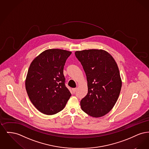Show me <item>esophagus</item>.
Returning <instances> with one entry per match:
<instances>
[{
    "mask_svg": "<svg viewBox=\"0 0 149 149\" xmlns=\"http://www.w3.org/2000/svg\"><path fill=\"white\" fill-rule=\"evenodd\" d=\"M72 90L73 93H75L76 91H77V88H73Z\"/></svg>",
    "mask_w": 149,
    "mask_h": 149,
    "instance_id": "obj_1",
    "label": "esophagus"
}]
</instances>
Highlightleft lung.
Returning a JSON list of instances; mask_svg holds the SVG:
<instances>
[{
  "label": "left lung",
  "mask_w": 149,
  "mask_h": 149,
  "mask_svg": "<svg viewBox=\"0 0 149 149\" xmlns=\"http://www.w3.org/2000/svg\"><path fill=\"white\" fill-rule=\"evenodd\" d=\"M75 55L88 82V93L80 101L81 108L93 117L104 116L113 108L120 94L122 80L117 64L105 50L77 51Z\"/></svg>",
  "instance_id": "left-lung-1"
}]
</instances>
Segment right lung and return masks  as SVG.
<instances>
[{"mask_svg": "<svg viewBox=\"0 0 149 149\" xmlns=\"http://www.w3.org/2000/svg\"><path fill=\"white\" fill-rule=\"evenodd\" d=\"M71 52L48 49L36 57L29 67L26 89L40 112L53 115L62 111L71 94L65 85L64 65Z\"/></svg>", "mask_w": 149, "mask_h": 149, "instance_id": "1", "label": "right lung"}]
</instances>
